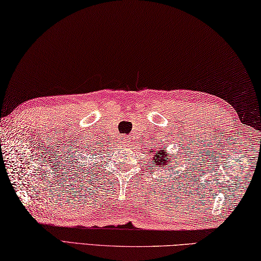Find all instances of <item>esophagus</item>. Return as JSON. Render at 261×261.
Instances as JSON below:
<instances>
[{
    "mask_svg": "<svg viewBox=\"0 0 261 261\" xmlns=\"http://www.w3.org/2000/svg\"><path fill=\"white\" fill-rule=\"evenodd\" d=\"M121 143H127V138H123V142Z\"/></svg>",
    "mask_w": 261,
    "mask_h": 261,
    "instance_id": "esophagus-1",
    "label": "esophagus"
}]
</instances>
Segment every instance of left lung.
<instances>
[{
    "label": "left lung",
    "instance_id": "8db88e82",
    "mask_svg": "<svg viewBox=\"0 0 261 261\" xmlns=\"http://www.w3.org/2000/svg\"><path fill=\"white\" fill-rule=\"evenodd\" d=\"M151 153L153 154V160H154V164L155 166H170V156H173L172 154H167L166 150H159L153 153V150H151ZM168 160L167 161L166 159Z\"/></svg>",
    "mask_w": 261,
    "mask_h": 261
}]
</instances>
